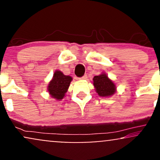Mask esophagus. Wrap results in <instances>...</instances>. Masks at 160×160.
I'll list each match as a JSON object with an SVG mask.
<instances>
[{
    "mask_svg": "<svg viewBox=\"0 0 160 160\" xmlns=\"http://www.w3.org/2000/svg\"><path fill=\"white\" fill-rule=\"evenodd\" d=\"M79 79H80V80H86V79H87V75H86V74L83 75V76H82V78H79Z\"/></svg>",
    "mask_w": 160,
    "mask_h": 160,
    "instance_id": "obj_1",
    "label": "esophagus"
}]
</instances>
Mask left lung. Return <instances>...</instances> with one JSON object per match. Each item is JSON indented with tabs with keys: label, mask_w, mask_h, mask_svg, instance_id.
<instances>
[{
	"label": "left lung",
	"mask_w": 160,
	"mask_h": 160,
	"mask_svg": "<svg viewBox=\"0 0 160 160\" xmlns=\"http://www.w3.org/2000/svg\"><path fill=\"white\" fill-rule=\"evenodd\" d=\"M93 85L98 95L102 97L110 96L114 94L116 86L112 80L108 78L105 74L95 76L93 78Z\"/></svg>",
	"instance_id": "8db88e82"
}]
</instances>
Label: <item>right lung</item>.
<instances>
[{
	"label": "right lung",
	"mask_w": 160,
	"mask_h": 160,
	"mask_svg": "<svg viewBox=\"0 0 160 160\" xmlns=\"http://www.w3.org/2000/svg\"><path fill=\"white\" fill-rule=\"evenodd\" d=\"M71 80H72L71 77L66 76L61 71H56L53 75L52 80L48 86L49 94L53 98L58 100L62 99L68 89Z\"/></svg>",
	"instance_id": "add662e5"
}]
</instances>
